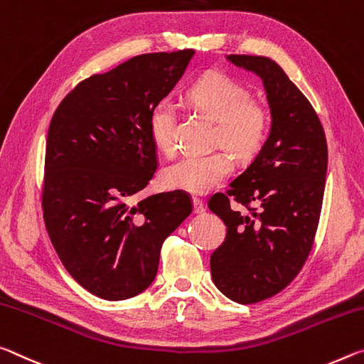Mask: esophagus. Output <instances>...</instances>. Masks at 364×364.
<instances>
[{"mask_svg":"<svg viewBox=\"0 0 364 364\" xmlns=\"http://www.w3.org/2000/svg\"><path fill=\"white\" fill-rule=\"evenodd\" d=\"M193 213L195 214L205 213V203L200 198H193Z\"/></svg>","mask_w":364,"mask_h":364,"instance_id":"esophagus-1","label":"esophagus"}]
</instances>
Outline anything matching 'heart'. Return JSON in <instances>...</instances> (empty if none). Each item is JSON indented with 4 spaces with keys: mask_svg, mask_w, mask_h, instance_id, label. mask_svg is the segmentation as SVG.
<instances>
[{
    "mask_svg": "<svg viewBox=\"0 0 364 364\" xmlns=\"http://www.w3.org/2000/svg\"><path fill=\"white\" fill-rule=\"evenodd\" d=\"M188 105L216 121L214 143L223 145L238 161H250L263 148L269 130V112L250 98V90L229 75L210 73L193 82L186 93ZM150 135L161 151H176L177 109L163 100L150 112ZM225 150L208 154H186L164 168L161 182L166 188L206 193L218 187L232 171Z\"/></svg>",
    "mask_w": 364,
    "mask_h": 364,
    "instance_id": "heart-1",
    "label": "heart"
}]
</instances>
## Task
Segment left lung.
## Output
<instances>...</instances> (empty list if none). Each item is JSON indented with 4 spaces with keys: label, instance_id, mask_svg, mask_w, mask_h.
<instances>
[{
    "label": "left lung",
    "instance_id": "1",
    "mask_svg": "<svg viewBox=\"0 0 364 364\" xmlns=\"http://www.w3.org/2000/svg\"><path fill=\"white\" fill-rule=\"evenodd\" d=\"M229 61L263 80L271 130L253 163L211 196L210 210L228 234L211 255L216 287L237 303H256L294 281L311 252L327 174L324 129L281 65L264 56L229 55ZM247 208H230V198Z\"/></svg>",
    "mask_w": 364,
    "mask_h": 364
}]
</instances>
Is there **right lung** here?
<instances>
[{
	"instance_id": "obj_1",
	"label": "right lung",
	"mask_w": 364,
	"mask_h": 364,
	"mask_svg": "<svg viewBox=\"0 0 364 364\" xmlns=\"http://www.w3.org/2000/svg\"><path fill=\"white\" fill-rule=\"evenodd\" d=\"M193 50L150 53L82 80L53 114L41 206L68 272L100 299L119 301L154 281L163 242L192 213L190 196L156 193L150 112L181 80Z\"/></svg>"
}]
</instances>
